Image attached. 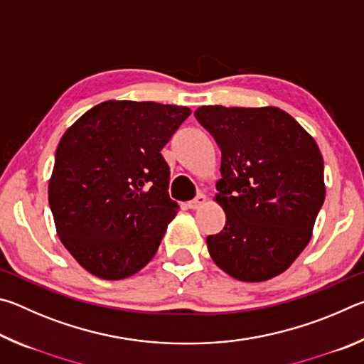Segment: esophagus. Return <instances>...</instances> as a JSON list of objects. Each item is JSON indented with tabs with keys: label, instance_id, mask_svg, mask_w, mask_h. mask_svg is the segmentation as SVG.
Segmentation results:
<instances>
[{
	"label": "esophagus",
	"instance_id": "obj_1",
	"mask_svg": "<svg viewBox=\"0 0 364 364\" xmlns=\"http://www.w3.org/2000/svg\"><path fill=\"white\" fill-rule=\"evenodd\" d=\"M205 200H207V197H205V194H202V193H199L197 194L193 200H189L188 202V207L189 208H193V210H196V208H199L202 204H205Z\"/></svg>",
	"mask_w": 364,
	"mask_h": 364
}]
</instances>
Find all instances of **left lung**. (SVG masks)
Wrapping results in <instances>:
<instances>
[{
	"label": "left lung",
	"mask_w": 364,
	"mask_h": 364,
	"mask_svg": "<svg viewBox=\"0 0 364 364\" xmlns=\"http://www.w3.org/2000/svg\"><path fill=\"white\" fill-rule=\"evenodd\" d=\"M194 115L221 151L217 200L226 225L207 236L208 254L239 281L274 278L310 242L323 207L319 147L278 107L204 106Z\"/></svg>",
	"instance_id": "8db88e82"
}]
</instances>
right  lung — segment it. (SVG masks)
Masks as SVG:
<instances>
[{
	"instance_id": "obj_1",
	"label": "right lung",
	"mask_w": 364,
	"mask_h": 364,
	"mask_svg": "<svg viewBox=\"0 0 364 364\" xmlns=\"http://www.w3.org/2000/svg\"><path fill=\"white\" fill-rule=\"evenodd\" d=\"M191 110L159 102L106 101L58 146L48 199L72 257L102 279H123L156 255L178 205L160 151Z\"/></svg>"
}]
</instances>
